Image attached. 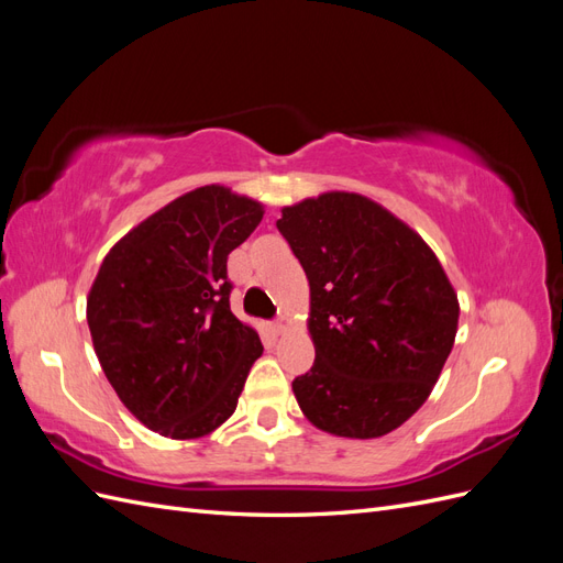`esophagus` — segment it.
Returning a JSON list of instances; mask_svg holds the SVG:
<instances>
[{
	"label": "esophagus",
	"instance_id": "esophagus-1",
	"mask_svg": "<svg viewBox=\"0 0 563 563\" xmlns=\"http://www.w3.org/2000/svg\"><path fill=\"white\" fill-rule=\"evenodd\" d=\"M272 329H275V333H284V331H288V329H291V319H286V317H282V319H277L275 323H272Z\"/></svg>",
	"mask_w": 563,
	"mask_h": 563
}]
</instances>
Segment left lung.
Wrapping results in <instances>:
<instances>
[{"label": "left lung", "mask_w": 563, "mask_h": 563, "mask_svg": "<svg viewBox=\"0 0 563 563\" xmlns=\"http://www.w3.org/2000/svg\"><path fill=\"white\" fill-rule=\"evenodd\" d=\"M277 228L310 282L314 366L294 380L314 428L378 439L428 401L455 343L460 305L434 251L356 192L284 207Z\"/></svg>", "instance_id": "8db88e82"}]
</instances>
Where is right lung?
<instances>
[{"instance_id": "obj_1", "label": "right lung", "mask_w": 563, "mask_h": 563, "mask_svg": "<svg viewBox=\"0 0 563 563\" xmlns=\"http://www.w3.org/2000/svg\"><path fill=\"white\" fill-rule=\"evenodd\" d=\"M263 213L261 201L203 185L147 216L100 263L87 298L93 350L147 430L199 439L234 413L263 345L230 310L228 255Z\"/></svg>"}]
</instances>
